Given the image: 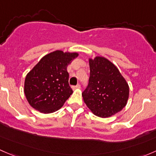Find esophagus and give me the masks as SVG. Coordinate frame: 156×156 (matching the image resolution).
<instances>
[{
	"instance_id": "obj_1",
	"label": "esophagus",
	"mask_w": 156,
	"mask_h": 156,
	"mask_svg": "<svg viewBox=\"0 0 156 156\" xmlns=\"http://www.w3.org/2000/svg\"><path fill=\"white\" fill-rule=\"evenodd\" d=\"M72 89L73 90H75V89H80V88H81V85H80V84H78V85H76V86H72Z\"/></svg>"
}]
</instances>
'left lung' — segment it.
<instances>
[{
    "label": "left lung",
    "instance_id": "obj_1",
    "mask_svg": "<svg viewBox=\"0 0 156 156\" xmlns=\"http://www.w3.org/2000/svg\"><path fill=\"white\" fill-rule=\"evenodd\" d=\"M90 78L82 93L84 101L95 115L108 118L126 106L129 86L117 67L103 56L89 59Z\"/></svg>",
    "mask_w": 156,
    "mask_h": 156
}]
</instances>
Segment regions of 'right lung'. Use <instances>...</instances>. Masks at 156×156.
<instances>
[{
	"instance_id": "right-lung-1",
	"label": "right lung",
	"mask_w": 156,
	"mask_h": 156,
	"mask_svg": "<svg viewBox=\"0 0 156 156\" xmlns=\"http://www.w3.org/2000/svg\"><path fill=\"white\" fill-rule=\"evenodd\" d=\"M78 53L56 50L45 55L27 74L24 93L30 106L40 112L57 111L72 94L67 66Z\"/></svg>"
}]
</instances>
